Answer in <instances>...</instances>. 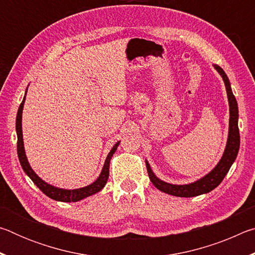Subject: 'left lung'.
<instances>
[{
	"label": "left lung",
	"instance_id": "obj_1",
	"mask_svg": "<svg viewBox=\"0 0 255 255\" xmlns=\"http://www.w3.org/2000/svg\"><path fill=\"white\" fill-rule=\"evenodd\" d=\"M215 70L219 73L222 79L225 83L226 92H227V99H228V106H230V125H228V137L226 147L224 149L223 156L219 159L213 170L209 173L202 176V178L198 179L195 182L188 183V184H172L169 182H165L161 179H158L150 167L149 163L146 162V167H147L149 180L156 187L159 191L165 192L167 195L175 196V197H196L200 195H205V193L210 192L211 190L217 188L221 184L222 181L225 178L227 172L230 171L232 164L235 162L237 153L240 149V130H239V107H237V101L233 94L230 80L224 72L223 68L218 65H214Z\"/></svg>",
	"mask_w": 255,
	"mask_h": 255
}]
</instances>
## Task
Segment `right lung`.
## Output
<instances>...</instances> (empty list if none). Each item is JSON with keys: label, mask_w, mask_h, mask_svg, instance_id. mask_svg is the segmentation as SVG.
Returning a JSON list of instances; mask_svg holds the SVG:
<instances>
[{"label": "right lung", "mask_w": 255, "mask_h": 255, "mask_svg": "<svg viewBox=\"0 0 255 255\" xmlns=\"http://www.w3.org/2000/svg\"><path fill=\"white\" fill-rule=\"evenodd\" d=\"M25 94H27V90H25L23 100L19 107L18 115H16V120H15V130H16V136H18V156L24 173L32 180V182L36 184L47 197H49L56 201L76 202L82 199H85V198H88L92 195H96V193H98L99 191H101L107 183L108 178H109V166H110L111 157L112 155L115 154L116 150H117L120 141L116 143L114 147L111 148V150L106 158L105 164H103L100 175H99L98 179L91 184L86 185V187H83V188L71 190V189H62V188L55 187V185L47 183L46 181L42 180L40 176H38L36 172L31 169V166H30V164L28 162L27 155H25L23 135H22V111H23V106L25 101Z\"/></svg>", "instance_id": "obj_1"}]
</instances>
